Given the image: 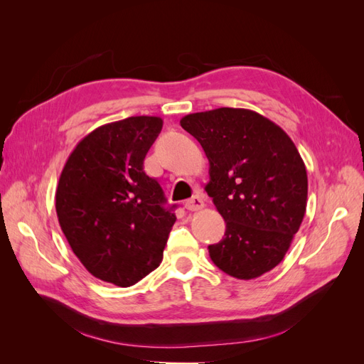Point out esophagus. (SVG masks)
<instances>
[{
	"label": "esophagus",
	"instance_id": "34e87169",
	"mask_svg": "<svg viewBox=\"0 0 364 364\" xmlns=\"http://www.w3.org/2000/svg\"><path fill=\"white\" fill-rule=\"evenodd\" d=\"M203 206H205V203H203V199L200 196H194L190 200L185 202V208L188 209V211H199V209H202Z\"/></svg>",
	"mask_w": 364,
	"mask_h": 364
}]
</instances>
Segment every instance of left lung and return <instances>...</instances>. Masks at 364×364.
Listing matches in <instances>:
<instances>
[{
  "instance_id": "obj_1",
  "label": "left lung",
  "mask_w": 364,
  "mask_h": 364,
  "mask_svg": "<svg viewBox=\"0 0 364 364\" xmlns=\"http://www.w3.org/2000/svg\"><path fill=\"white\" fill-rule=\"evenodd\" d=\"M209 161L205 191L225 218L222 241L208 246L215 266L253 279L284 259L305 215L308 179L294 142L249 109L218 107L185 115Z\"/></svg>"
}]
</instances>
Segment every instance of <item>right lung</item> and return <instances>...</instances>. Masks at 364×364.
Wrapping results in <instances>:
<instances>
[{"label":"right lung","instance_id":"add662e5","mask_svg":"<svg viewBox=\"0 0 364 364\" xmlns=\"http://www.w3.org/2000/svg\"><path fill=\"white\" fill-rule=\"evenodd\" d=\"M159 117H129L97 127L62 170L56 213L62 232L92 277L130 287L155 270L176 222L144 158Z\"/></svg>","mask_w":364,"mask_h":364}]
</instances>
